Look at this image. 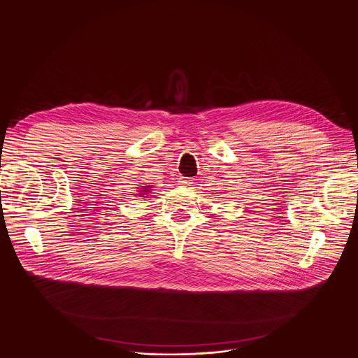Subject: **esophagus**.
Here are the masks:
<instances>
[{"label":"esophagus","instance_id":"esophagus-1","mask_svg":"<svg viewBox=\"0 0 358 358\" xmlns=\"http://www.w3.org/2000/svg\"><path fill=\"white\" fill-rule=\"evenodd\" d=\"M178 182H180V185H182V187H188L189 184H192V180L188 178V177H180V178H178Z\"/></svg>","mask_w":358,"mask_h":358}]
</instances>
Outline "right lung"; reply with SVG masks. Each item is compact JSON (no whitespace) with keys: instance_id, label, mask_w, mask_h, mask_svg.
I'll return each mask as SVG.
<instances>
[{"instance_id":"add662e5","label":"right lung","mask_w":358,"mask_h":358,"mask_svg":"<svg viewBox=\"0 0 358 358\" xmlns=\"http://www.w3.org/2000/svg\"><path fill=\"white\" fill-rule=\"evenodd\" d=\"M149 188H152V185H146V187H142V188H141V191H139V192H141L139 195H145V194L150 192V189H149Z\"/></svg>"}]
</instances>
